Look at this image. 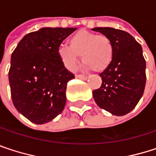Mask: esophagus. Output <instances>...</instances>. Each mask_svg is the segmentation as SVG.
Here are the masks:
<instances>
[{
  "mask_svg": "<svg viewBox=\"0 0 156 156\" xmlns=\"http://www.w3.org/2000/svg\"><path fill=\"white\" fill-rule=\"evenodd\" d=\"M76 78H79V79H83V80H87V77L84 76V75H76Z\"/></svg>",
  "mask_w": 156,
  "mask_h": 156,
  "instance_id": "1",
  "label": "esophagus"
}]
</instances>
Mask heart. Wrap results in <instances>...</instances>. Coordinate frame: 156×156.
<instances>
[{
	"mask_svg": "<svg viewBox=\"0 0 156 156\" xmlns=\"http://www.w3.org/2000/svg\"><path fill=\"white\" fill-rule=\"evenodd\" d=\"M58 55L69 70L77 68L81 56L85 69L102 72L113 60L114 46L108 37L82 30L69 39V46L62 45L58 48Z\"/></svg>",
	"mask_w": 156,
	"mask_h": 156,
	"instance_id": "b5f03b06",
	"label": "heart"
}]
</instances>
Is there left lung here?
<instances>
[{
    "label": "left lung",
    "instance_id": "left-lung-1",
    "mask_svg": "<svg viewBox=\"0 0 156 156\" xmlns=\"http://www.w3.org/2000/svg\"><path fill=\"white\" fill-rule=\"evenodd\" d=\"M108 37L114 46L109 67L99 76L101 87L93 91L97 105L115 115H125L136 108L145 87V59L142 46L128 32L109 28L92 29Z\"/></svg>",
    "mask_w": 156,
    "mask_h": 156
}]
</instances>
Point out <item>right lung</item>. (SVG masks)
Here are the masks:
<instances>
[{
    "mask_svg": "<svg viewBox=\"0 0 156 156\" xmlns=\"http://www.w3.org/2000/svg\"><path fill=\"white\" fill-rule=\"evenodd\" d=\"M77 28H41L25 35L11 58L9 82L15 108L30 122L45 124L66 105V89L74 74L61 62L58 49Z\"/></svg>",
    "mask_w": 156,
    "mask_h": 156,
    "instance_id": "obj_1",
    "label": "right lung"
}]
</instances>
